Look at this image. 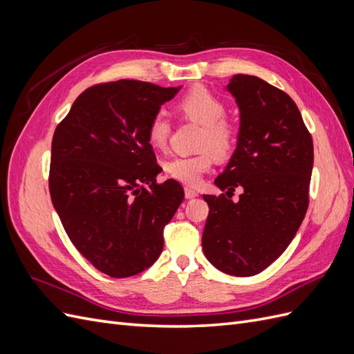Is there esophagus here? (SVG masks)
I'll return each instance as SVG.
<instances>
[{"label":"esophagus","instance_id":"1","mask_svg":"<svg viewBox=\"0 0 354 354\" xmlns=\"http://www.w3.org/2000/svg\"><path fill=\"white\" fill-rule=\"evenodd\" d=\"M198 195H199V192L195 190V189H190V187H186V189H185V196H186V199H194V198H196Z\"/></svg>","mask_w":354,"mask_h":354}]
</instances>
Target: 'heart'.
Instances as JSON below:
<instances>
[{
  "label": "heart",
  "mask_w": 354,
  "mask_h": 354,
  "mask_svg": "<svg viewBox=\"0 0 354 354\" xmlns=\"http://www.w3.org/2000/svg\"><path fill=\"white\" fill-rule=\"evenodd\" d=\"M178 109L189 120L202 125L201 147H209L211 151L224 156L227 155L234 142V133L230 124L224 120L226 106L205 88L190 90L178 103ZM171 124L164 111H158L147 125V142L155 149H164L168 143ZM212 167V155L203 151L196 155H177L164 162L165 174L187 186H198L203 174Z\"/></svg>",
  "instance_id": "heart-1"
}]
</instances>
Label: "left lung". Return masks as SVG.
<instances>
[{
  "label": "left lung",
  "instance_id": "left-lung-1",
  "mask_svg": "<svg viewBox=\"0 0 354 354\" xmlns=\"http://www.w3.org/2000/svg\"><path fill=\"white\" fill-rule=\"evenodd\" d=\"M227 90L241 112L238 146L216 178L226 194L203 195L209 214L202 250L223 273L254 276L288 248L308 207L313 140L295 102L252 75H234ZM230 197V196H229Z\"/></svg>",
  "mask_w": 354,
  "mask_h": 354
}]
</instances>
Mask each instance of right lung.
Masks as SVG:
<instances>
[{
  "mask_svg": "<svg viewBox=\"0 0 354 354\" xmlns=\"http://www.w3.org/2000/svg\"><path fill=\"white\" fill-rule=\"evenodd\" d=\"M180 90L120 80L93 85L73 102L51 143L48 187L71 242L95 269L130 277L164 248V227L185 198L160 168L147 125Z\"/></svg>",
  "mask_w": 354,
  "mask_h": 354,
  "instance_id": "1",
  "label": "right lung"
}]
</instances>
